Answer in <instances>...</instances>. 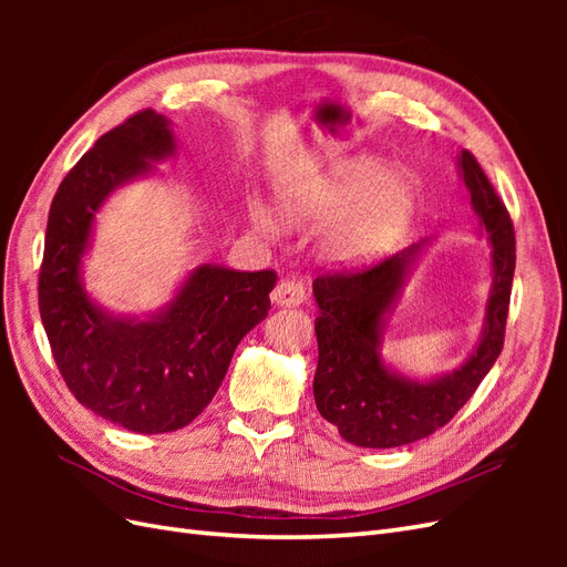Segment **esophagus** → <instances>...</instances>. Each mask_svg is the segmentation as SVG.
Wrapping results in <instances>:
<instances>
[{"label": "esophagus", "mask_w": 567, "mask_h": 567, "mask_svg": "<svg viewBox=\"0 0 567 567\" xmlns=\"http://www.w3.org/2000/svg\"><path fill=\"white\" fill-rule=\"evenodd\" d=\"M305 300V284L298 279H284L271 290V302L281 307H296Z\"/></svg>", "instance_id": "obj_1"}]
</instances>
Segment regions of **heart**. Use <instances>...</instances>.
<instances>
[{"label":"heart","mask_w":567,"mask_h":567,"mask_svg":"<svg viewBox=\"0 0 567 567\" xmlns=\"http://www.w3.org/2000/svg\"><path fill=\"white\" fill-rule=\"evenodd\" d=\"M367 190L370 194L331 231L326 248L340 262L371 260L398 246L414 217L416 186L409 175H383V165L375 161L352 163L340 175L323 179L310 194H305L290 210V217L329 219ZM255 219L257 225L271 229V217L265 210H255Z\"/></svg>","instance_id":"obj_1"}]
</instances>
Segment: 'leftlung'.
<instances>
[{
    "label": "left lung",
    "mask_w": 567,
    "mask_h": 567,
    "mask_svg": "<svg viewBox=\"0 0 567 567\" xmlns=\"http://www.w3.org/2000/svg\"><path fill=\"white\" fill-rule=\"evenodd\" d=\"M458 169L489 236L494 274L483 338L461 369L435 381H409L390 371L379 352L383 317L421 244L373 267L326 271L312 284L319 305L315 402L319 414L338 427L340 437L357 447L390 450L433 435L473 398L504 348L516 271V231L504 200L471 151H461Z\"/></svg>",
    "instance_id": "left-lung-1"
}]
</instances>
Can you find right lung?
Instances as JSON below:
<instances>
[{
  "instance_id": "right-lung-1",
  "label": "right lung",
  "mask_w": 567,
  "mask_h": 567,
  "mask_svg": "<svg viewBox=\"0 0 567 567\" xmlns=\"http://www.w3.org/2000/svg\"><path fill=\"white\" fill-rule=\"evenodd\" d=\"M175 151L169 120L140 111L65 175L51 200L40 267V317L75 400L132 433H173L215 398L241 338L267 317L277 274L200 265L175 300L146 321L117 319L80 281L92 221L120 184Z\"/></svg>"
}]
</instances>
